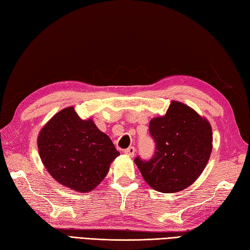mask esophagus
<instances>
[{"mask_svg":"<svg viewBox=\"0 0 250 250\" xmlns=\"http://www.w3.org/2000/svg\"><path fill=\"white\" fill-rule=\"evenodd\" d=\"M124 152L125 153L126 156H130V157H133L134 153H135V147L133 146H130L129 148H126V149L124 150Z\"/></svg>","mask_w":250,"mask_h":250,"instance_id":"34e87169","label":"esophagus"}]
</instances>
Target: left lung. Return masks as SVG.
<instances>
[{"label": "left lung", "instance_id": "left-lung-1", "mask_svg": "<svg viewBox=\"0 0 250 250\" xmlns=\"http://www.w3.org/2000/svg\"><path fill=\"white\" fill-rule=\"evenodd\" d=\"M149 132L156 143L155 155L149 160L134 159L146 183L163 193L192 185L213 149L209 122L189 106L172 101L166 115L150 120Z\"/></svg>", "mask_w": 250, "mask_h": 250}]
</instances>
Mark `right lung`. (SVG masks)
I'll use <instances>...</instances> for the list:
<instances>
[{"instance_id":"add662e5","label":"right lung","mask_w":250,"mask_h":250,"mask_svg":"<svg viewBox=\"0 0 250 250\" xmlns=\"http://www.w3.org/2000/svg\"><path fill=\"white\" fill-rule=\"evenodd\" d=\"M41 160L58 183L89 192L102 182L120 153L92 119L83 120L73 106L57 113L37 137Z\"/></svg>"}]
</instances>
